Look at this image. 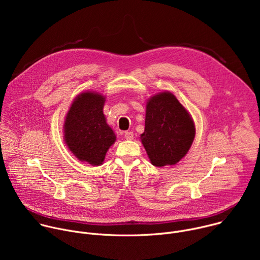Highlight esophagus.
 <instances>
[{
	"instance_id": "1",
	"label": "esophagus",
	"mask_w": 260,
	"mask_h": 260,
	"mask_svg": "<svg viewBox=\"0 0 260 260\" xmlns=\"http://www.w3.org/2000/svg\"><path fill=\"white\" fill-rule=\"evenodd\" d=\"M124 138H125L126 140H128V141L134 140V134H133V132H125V133H124Z\"/></svg>"
}]
</instances>
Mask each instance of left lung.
Instances as JSON below:
<instances>
[{"mask_svg":"<svg viewBox=\"0 0 260 260\" xmlns=\"http://www.w3.org/2000/svg\"><path fill=\"white\" fill-rule=\"evenodd\" d=\"M194 136L191 115L172 92L162 91L148 100L140 139L153 166L179 162L190 149Z\"/></svg>","mask_w":260,"mask_h":260,"instance_id":"1","label":"left lung"}]
</instances>
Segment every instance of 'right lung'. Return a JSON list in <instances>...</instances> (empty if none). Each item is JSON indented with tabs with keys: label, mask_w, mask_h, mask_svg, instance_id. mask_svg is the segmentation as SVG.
I'll return each instance as SVG.
<instances>
[{
	"label": "right lung",
	"mask_w": 260,
	"mask_h": 260,
	"mask_svg": "<svg viewBox=\"0 0 260 260\" xmlns=\"http://www.w3.org/2000/svg\"><path fill=\"white\" fill-rule=\"evenodd\" d=\"M105 101L101 93L81 92L72 103L63 123L64 142L70 151L91 166L102 165L116 141L103 113Z\"/></svg>",
	"instance_id": "right-lung-1"
}]
</instances>
